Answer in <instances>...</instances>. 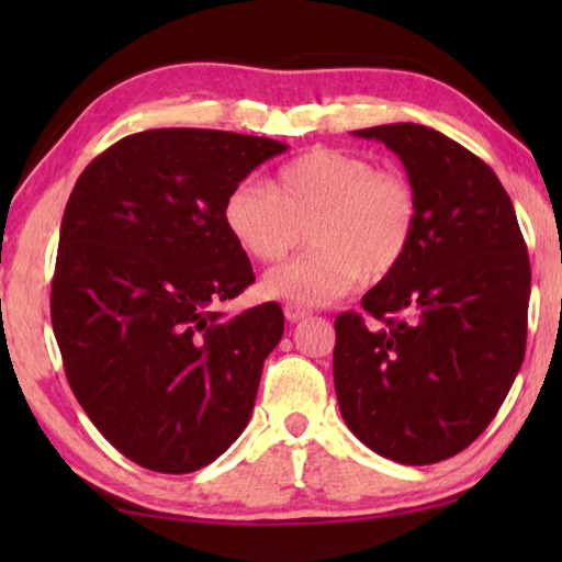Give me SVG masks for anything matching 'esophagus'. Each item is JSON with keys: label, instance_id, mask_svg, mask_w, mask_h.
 <instances>
[{"label": "esophagus", "instance_id": "esophagus-1", "mask_svg": "<svg viewBox=\"0 0 562 562\" xmlns=\"http://www.w3.org/2000/svg\"><path fill=\"white\" fill-rule=\"evenodd\" d=\"M310 315L307 307H300V304H284V317H288V322H300Z\"/></svg>", "mask_w": 562, "mask_h": 562}]
</instances>
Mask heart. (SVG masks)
<instances>
[{
  "label": "heart",
  "mask_w": 562,
  "mask_h": 562,
  "mask_svg": "<svg viewBox=\"0 0 562 562\" xmlns=\"http://www.w3.org/2000/svg\"><path fill=\"white\" fill-rule=\"evenodd\" d=\"M221 217L235 245L258 262H278L310 227L315 245L270 270L265 294L319 307L359 282L396 270L414 243L418 198L396 170L339 148H312L278 168L270 188L252 180L227 190Z\"/></svg>",
  "instance_id": "heart-1"
}]
</instances>
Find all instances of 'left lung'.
I'll return each instance as SVG.
<instances>
[{"instance_id": "1", "label": "left lung", "mask_w": 562, "mask_h": 562, "mask_svg": "<svg viewBox=\"0 0 562 562\" xmlns=\"http://www.w3.org/2000/svg\"><path fill=\"white\" fill-rule=\"evenodd\" d=\"M402 158L418 198L396 270L335 319V389L347 426L384 459L426 465L493 422L526 355L530 260L491 166L418 123L355 131Z\"/></svg>"}]
</instances>
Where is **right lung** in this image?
Masks as SVG:
<instances>
[{"label":"right lung","mask_w":562,"mask_h":562,"mask_svg":"<svg viewBox=\"0 0 562 562\" xmlns=\"http://www.w3.org/2000/svg\"><path fill=\"white\" fill-rule=\"evenodd\" d=\"M282 150L231 131L150 128L103 150L71 190L54 337L83 412L144 469H203L250 422L284 317L278 302L217 310L255 282L221 207Z\"/></svg>","instance_id":"obj_1"}]
</instances>
